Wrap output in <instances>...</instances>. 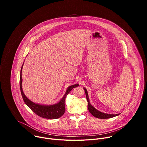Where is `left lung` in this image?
<instances>
[{
    "instance_id": "obj_1",
    "label": "left lung",
    "mask_w": 147,
    "mask_h": 147,
    "mask_svg": "<svg viewBox=\"0 0 147 147\" xmlns=\"http://www.w3.org/2000/svg\"><path fill=\"white\" fill-rule=\"evenodd\" d=\"M84 90L86 92V98L88 102V109L90 111V112L91 113V114H92V115H93L94 117L98 118V119H109L111 117H115L116 116L119 115V114H116V115H113V114H107V113H102L101 112H99V111H98L97 109H96L93 106H92L91 105L90 103V100H89V98H88V92L87 90L84 88Z\"/></svg>"
}]
</instances>
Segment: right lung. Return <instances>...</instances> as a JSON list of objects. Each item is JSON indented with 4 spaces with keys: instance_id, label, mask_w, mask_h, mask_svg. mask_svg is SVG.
<instances>
[{
    "instance_id": "right-lung-1",
    "label": "right lung",
    "mask_w": 147,
    "mask_h": 147,
    "mask_svg": "<svg viewBox=\"0 0 147 147\" xmlns=\"http://www.w3.org/2000/svg\"><path fill=\"white\" fill-rule=\"evenodd\" d=\"M24 64V63H23ZM23 65H22V69L20 71V87L21 93L23 97V99L27 105L38 116L49 119H58L63 116L65 112V101L66 99V96L67 94L71 91V90L79 86L78 84L71 86L69 87L66 90L65 94L61 99L57 103L51 105H40L38 103H34L31 100H30L23 92L22 89V81L23 78L22 77V71L23 69Z\"/></svg>"
}]
</instances>
